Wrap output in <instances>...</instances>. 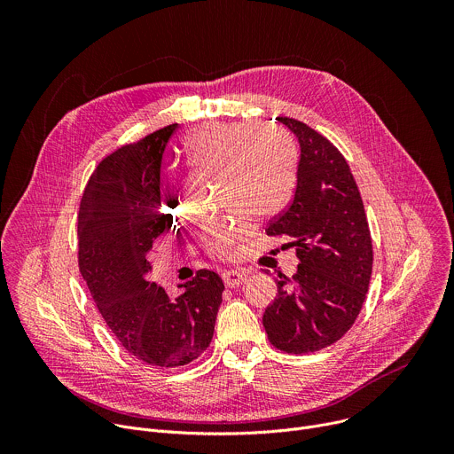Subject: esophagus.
<instances>
[{
	"instance_id": "esophagus-1",
	"label": "esophagus",
	"mask_w": 454,
	"mask_h": 454,
	"mask_svg": "<svg viewBox=\"0 0 454 454\" xmlns=\"http://www.w3.org/2000/svg\"><path fill=\"white\" fill-rule=\"evenodd\" d=\"M247 280V273L244 271H237V270H230L223 273V282L226 287H237L240 284H244Z\"/></svg>"
}]
</instances>
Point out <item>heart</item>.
Instances as JSON below:
<instances>
[{"mask_svg": "<svg viewBox=\"0 0 454 454\" xmlns=\"http://www.w3.org/2000/svg\"><path fill=\"white\" fill-rule=\"evenodd\" d=\"M192 163L226 172V196L253 217H270L289 201L296 181V158L289 140L277 129L253 131L247 123H210L184 138ZM177 203L176 196L170 205ZM247 235L240 219L205 224L203 239L210 251L230 254Z\"/></svg>", "mask_w": 454, "mask_h": 454, "instance_id": "obj_1", "label": "heart"}]
</instances>
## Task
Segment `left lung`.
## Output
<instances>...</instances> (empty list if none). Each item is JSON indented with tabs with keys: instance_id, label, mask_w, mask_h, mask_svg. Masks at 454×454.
Here are the masks:
<instances>
[{
	"instance_id": "left-lung-1",
	"label": "left lung",
	"mask_w": 454,
	"mask_h": 454,
	"mask_svg": "<svg viewBox=\"0 0 454 454\" xmlns=\"http://www.w3.org/2000/svg\"><path fill=\"white\" fill-rule=\"evenodd\" d=\"M300 144L291 205L266 233L284 235L298 256L293 278L277 280L278 294L262 323L273 347L309 354L341 340L366 298L373 249L361 193L343 154L294 118L278 116Z\"/></svg>"
}]
</instances>
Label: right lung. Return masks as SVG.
<instances>
[{"label":"right lung","instance_id":"1","mask_svg":"<svg viewBox=\"0 0 454 454\" xmlns=\"http://www.w3.org/2000/svg\"><path fill=\"white\" fill-rule=\"evenodd\" d=\"M177 123L106 156L79 208V268L98 312L121 347L153 368L198 359L214 338L224 284L201 270L170 298L149 282V251L170 228L161 210L160 170Z\"/></svg>","mask_w":454,"mask_h":454}]
</instances>
